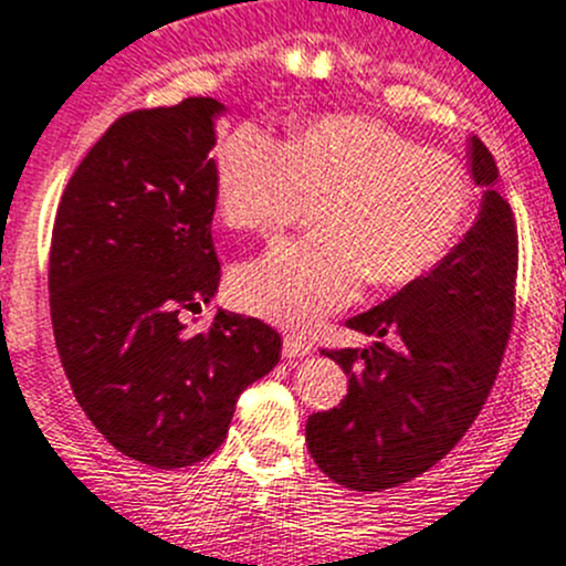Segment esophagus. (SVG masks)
Masks as SVG:
<instances>
[{
    "label": "esophagus",
    "instance_id": "obj_1",
    "mask_svg": "<svg viewBox=\"0 0 566 566\" xmlns=\"http://www.w3.org/2000/svg\"><path fill=\"white\" fill-rule=\"evenodd\" d=\"M284 356L287 359H298V356L312 354V339L301 332H287L284 334Z\"/></svg>",
    "mask_w": 566,
    "mask_h": 566
}]
</instances>
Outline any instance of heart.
<instances>
[{"label":"heart","mask_w":566,"mask_h":566,"mask_svg":"<svg viewBox=\"0 0 566 566\" xmlns=\"http://www.w3.org/2000/svg\"><path fill=\"white\" fill-rule=\"evenodd\" d=\"M223 221L256 234L287 229L323 196L321 232L240 268L232 298L290 326L343 310L361 284L400 287L434 271L457 245L473 182L457 157L422 149L365 115H321L282 144L238 126L216 151Z\"/></svg>","instance_id":"b5f03b06"}]
</instances>
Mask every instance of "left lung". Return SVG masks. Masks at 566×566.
I'll return each instance as SVG.
<instances>
[{
	"mask_svg": "<svg viewBox=\"0 0 566 566\" xmlns=\"http://www.w3.org/2000/svg\"><path fill=\"white\" fill-rule=\"evenodd\" d=\"M470 171L484 190L479 221L431 273L345 326L395 345L323 350L348 376L339 406L306 420V446L337 484L381 492L453 451L495 384L514 323L517 223L495 190L497 166L470 137Z\"/></svg>",
	"mask_w": 566,
	"mask_h": 566,
	"instance_id": "obj_1",
	"label": "left lung"
}]
</instances>
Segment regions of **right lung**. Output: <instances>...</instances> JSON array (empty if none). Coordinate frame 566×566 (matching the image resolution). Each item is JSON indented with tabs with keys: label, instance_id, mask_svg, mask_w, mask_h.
<instances>
[{
	"label": "right lung",
	"instance_id": "right-lung-1",
	"mask_svg": "<svg viewBox=\"0 0 566 566\" xmlns=\"http://www.w3.org/2000/svg\"><path fill=\"white\" fill-rule=\"evenodd\" d=\"M210 96L109 124L63 190L49 251V306L76 403L135 462L188 468L223 442L234 403L273 370L276 328L218 310L216 115Z\"/></svg>",
	"mask_w": 566,
	"mask_h": 566
}]
</instances>
